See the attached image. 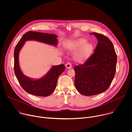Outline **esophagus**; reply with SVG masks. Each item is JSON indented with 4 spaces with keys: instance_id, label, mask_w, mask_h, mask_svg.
I'll return each mask as SVG.
<instances>
[{
    "instance_id": "obj_1",
    "label": "esophagus",
    "mask_w": 132,
    "mask_h": 132,
    "mask_svg": "<svg viewBox=\"0 0 132 132\" xmlns=\"http://www.w3.org/2000/svg\"><path fill=\"white\" fill-rule=\"evenodd\" d=\"M65 67H66V68H67V69H70V68H71L72 67L71 64L70 63H69V62H68V63H67L66 64Z\"/></svg>"
}]
</instances>
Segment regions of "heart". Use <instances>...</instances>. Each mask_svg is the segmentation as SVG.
<instances>
[{
    "label": "heart",
    "mask_w": 132,
    "mask_h": 132,
    "mask_svg": "<svg viewBox=\"0 0 132 132\" xmlns=\"http://www.w3.org/2000/svg\"><path fill=\"white\" fill-rule=\"evenodd\" d=\"M85 39H79L72 43L67 47L70 51H76L77 52L75 54V59L79 62H83L88 59L92 53L93 46L91 43H87Z\"/></svg>",
    "instance_id": "heart-1"
}]
</instances>
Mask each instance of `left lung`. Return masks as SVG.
I'll use <instances>...</instances> for the list:
<instances>
[{"label": "left lung", "mask_w": 132, "mask_h": 132, "mask_svg": "<svg viewBox=\"0 0 132 132\" xmlns=\"http://www.w3.org/2000/svg\"><path fill=\"white\" fill-rule=\"evenodd\" d=\"M98 43L94 53L84 64L74 67L75 85L82 95L90 96L105 91L113 79L117 62L112 42L105 36L93 32Z\"/></svg>", "instance_id": "left-lung-1"}]
</instances>
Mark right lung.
<instances>
[{"label":"right lung","instance_id":"right-lung-1","mask_svg":"<svg viewBox=\"0 0 132 132\" xmlns=\"http://www.w3.org/2000/svg\"><path fill=\"white\" fill-rule=\"evenodd\" d=\"M57 36L49 33L29 31L26 33L15 46L14 51V70L16 77L22 88L31 95L47 97L53 92L60 75L65 70L64 65L53 66L49 71L39 79H33L24 75L19 65V52L27 41H36L56 46L58 44Z\"/></svg>","mask_w":132,"mask_h":132}]
</instances>
